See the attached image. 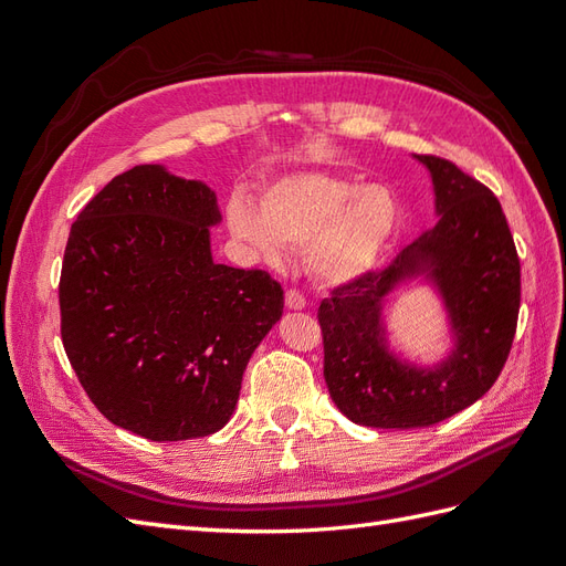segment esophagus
<instances>
[{"label": "esophagus", "instance_id": "obj_1", "mask_svg": "<svg viewBox=\"0 0 566 566\" xmlns=\"http://www.w3.org/2000/svg\"><path fill=\"white\" fill-rule=\"evenodd\" d=\"M285 306H287V310H304L306 300H304V295L300 293V290L290 287V290H285Z\"/></svg>", "mask_w": 566, "mask_h": 566}]
</instances>
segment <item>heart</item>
I'll return each mask as SVG.
<instances>
[{
	"instance_id": "heart-1",
	"label": "heart",
	"mask_w": 566,
	"mask_h": 566,
	"mask_svg": "<svg viewBox=\"0 0 566 566\" xmlns=\"http://www.w3.org/2000/svg\"><path fill=\"white\" fill-rule=\"evenodd\" d=\"M229 227L264 260L285 245H306V266L323 283H349L382 262L399 224V205L385 186H361L328 175H293L271 184L262 210L243 198L229 202Z\"/></svg>"
}]
</instances>
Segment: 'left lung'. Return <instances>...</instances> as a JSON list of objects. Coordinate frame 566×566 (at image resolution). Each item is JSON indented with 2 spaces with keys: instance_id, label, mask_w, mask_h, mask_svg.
<instances>
[{
  "instance_id": "1",
  "label": "left lung",
  "mask_w": 566,
  "mask_h": 566,
  "mask_svg": "<svg viewBox=\"0 0 566 566\" xmlns=\"http://www.w3.org/2000/svg\"><path fill=\"white\" fill-rule=\"evenodd\" d=\"M416 158L432 172L439 221L318 306L331 397L352 422L378 430L430 427L482 399L507 361L520 316V256L499 198L447 158ZM418 268L431 269L459 333L454 356L432 371L401 367L379 335V302Z\"/></svg>"
}]
</instances>
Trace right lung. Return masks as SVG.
I'll return each mask as SVG.
<instances>
[{
	"mask_svg": "<svg viewBox=\"0 0 566 566\" xmlns=\"http://www.w3.org/2000/svg\"><path fill=\"white\" fill-rule=\"evenodd\" d=\"M217 221L208 186L136 165L84 205L67 235V361L101 413L150 441L221 430L252 352L283 314L266 271L212 262Z\"/></svg>",
	"mask_w": 566,
	"mask_h": 566,
	"instance_id": "add662e5",
	"label": "right lung"
}]
</instances>
